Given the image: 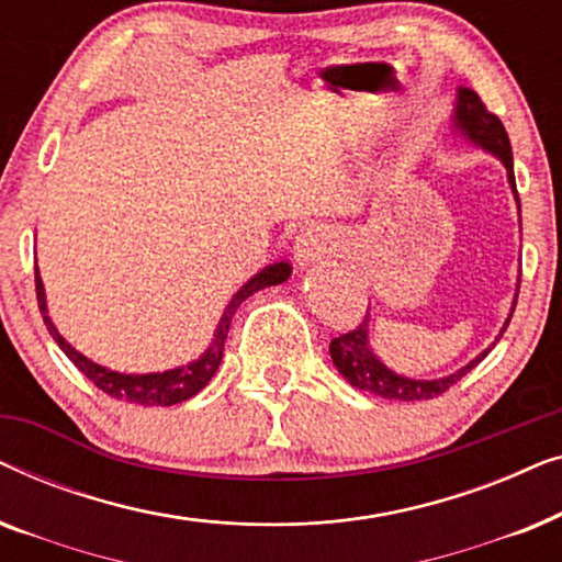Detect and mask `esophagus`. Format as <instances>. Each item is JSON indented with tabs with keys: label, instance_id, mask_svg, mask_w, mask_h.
<instances>
[{
	"label": "esophagus",
	"instance_id": "esophagus-1",
	"mask_svg": "<svg viewBox=\"0 0 562 562\" xmlns=\"http://www.w3.org/2000/svg\"><path fill=\"white\" fill-rule=\"evenodd\" d=\"M335 250H337L335 233L325 225L304 227L294 240V258L299 266H310L314 260L333 256Z\"/></svg>",
	"mask_w": 562,
	"mask_h": 562
}]
</instances>
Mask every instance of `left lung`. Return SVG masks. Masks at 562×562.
Masks as SVG:
<instances>
[{"mask_svg":"<svg viewBox=\"0 0 562 562\" xmlns=\"http://www.w3.org/2000/svg\"><path fill=\"white\" fill-rule=\"evenodd\" d=\"M456 122L473 143L483 145V148L491 150L494 156L504 160L506 171H509L512 189L517 191L509 135H506V127L502 125V120H498L494 112H488V106L481 102V97L475 94V91L460 89ZM512 314H514V310H512ZM509 319H506L504 329L509 327ZM488 350H483L481 356L473 360V363L460 368L458 373L448 375V379L412 381V379H404V375L391 373L389 368L379 363L373 352L368 350V314L356 329H350V333H345L340 337H333V342H329V356H333L337 371H340L345 379L352 383V386L360 391H368V394L383 396V398H398V402H422V398H435V396L445 394V391H448L450 386H456V383L463 379L471 368L479 366L481 360L488 356Z\"/></svg>","mask_w":562,"mask_h":562,"instance_id":"obj_1","label":"left lung"}]
</instances>
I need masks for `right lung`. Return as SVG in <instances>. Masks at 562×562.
I'll return each instance as SVG.
<instances>
[{"mask_svg":"<svg viewBox=\"0 0 562 562\" xmlns=\"http://www.w3.org/2000/svg\"><path fill=\"white\" fill-rule=\"evenodd\" d=\"M291 273L289 263H273L260 271L258 276L245 283V286L237 291L233 296V302L227 304L225 314H222L217 333H214V340L210 345V350L204 352L202 358L194 360L191 366L176 368V371H166V373H148V375H125V373H114L106 371V368L91 363L89 358H83L81 352H76L71 345H68L64 337L58 335V329L53 327V322L48 317V310H45V291H43V281L41 276L35 273V296H37V306H41L43 322L48 327V333L53 335V340L60 345V350L66 352L68 360L79 368V371L87 375V379L94 383L99 391H104L106 396L120 398V402H130V404H143V406H171V404H181L199 394L206 386V381L212 379L214 371H217L222 363V352H225V340L229 333V322H233V314L237 312L245 299L256 291L266 289V286H276V283L286 281Z\"/></svg>","mask_w":562,"mask_h":562,"instance_id":"add662e5","label":"right lung"}]
</instances>
